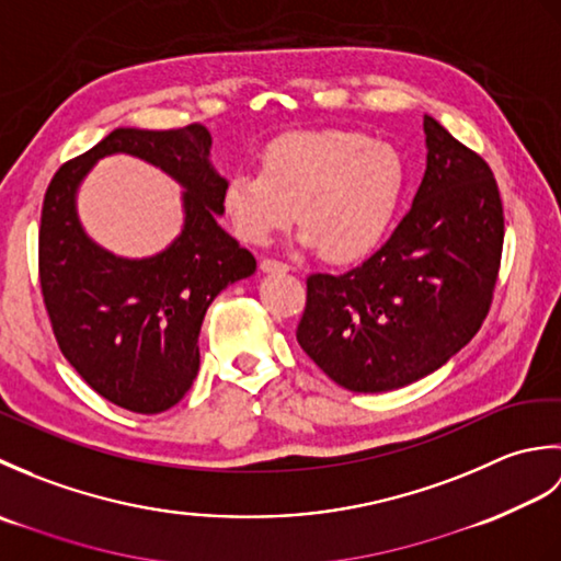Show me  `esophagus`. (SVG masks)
I'll return each instance as SVG.
<instances>
[{
  "label": "esophagus",
  "instance_id": "1",
  "mask_svg": "<svg viewBox=\"0 0 561 561\" xmlns=\"http://www.w3.org/2000/svg\"><path fill=\"white\" fill-rule=\"evenodd\" d=\"M260 270L262 272H267V274H277V272H289L291 267L289 265H284V262H279V260H262L260 262Z\"/></svg>",
  "mask_w": 561,
  "mask_h": 561
}]
</instances>
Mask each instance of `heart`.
Listing matches in <instances>:
<instances>
[{
	"label": "heart",
	"instance_id": "obj_1",
	"mask_svg": "<svg viewBox=\"0 0 561 561\" xmlns=\"http://www.w3.org/2000/svg\"><path fill=\"white\" fill-rule=\"evenodd\" d=\"M404 187L408 169L396 147L332 127L274 139L260 173L226 181L221 207L248 245H267L299 211V243L335 265H352L386 241Z\"/></svg>",
	"mask_w": 561,
	"mask_h": 561
}]
</instances>
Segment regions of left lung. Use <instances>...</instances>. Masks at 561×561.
I'll return each instance as SVG.
<instances>
[{
  "mask_svg": "<svg viewBox=\"0 0 561 561\" xmlns=\"http://www.w3.org/2000/svg\"><path fill=\"white\" fill-rule=\"evenodd\" d=\"M426 171L398 229L364 265L311 274L296 340L354 392L410 386L444 366L490 313L504 209L482 157L424 115Z\"/></svg>",
  "mask_w": 561,
  "mask_h": 561,
  "instance_id": "8db88e82",
  "label": "left lung"
}]
</instances>
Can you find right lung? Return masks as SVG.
<instances>
[{
    "mask_svg": "<svg viewBox=\"0 0 561 561\" xmlns=\"http://www.w3.org/2000/svg\"><path fill=\"white\" fill-rule=\"evenodd\" d=\"M207 127H117L67 161L41 214V289L55 337L77 374L117 408L159 414L181 402L199 371L209 304L255 272V257L219 226L226 178L209 161ZM127 152L181 184L184 229L161 254L121 259L82 231L76 193L101 158Z\"/></svg>",
    "mask_w": 561,
    "mask_h": 561,
    "instance_id": "add662e5",
    "label": "right lung"
}]
</instances>
